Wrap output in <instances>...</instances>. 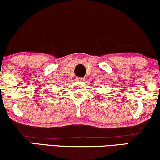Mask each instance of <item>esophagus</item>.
I'll return each instance as SVG.
<instances>
[{"mask_svg": "<svg viewBox=\"0 0 160 160\" xmlns=\"http://www.w3.org/2000/svg\"><path fill=\"white\" fill-rule=\"evenodd\" d=\"M76 80L77 81H83L84 80V78H79V77H77L76 78Z\"/></svg>", "mask_w": 160, "mask_h": 160, "instance_id": "esophagus-1", "label": "esophagus"}]
</instances>
